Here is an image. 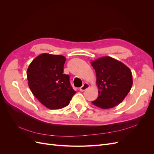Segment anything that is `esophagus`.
<instances>
[{
    "label": "esophagus",
    "mask_w": 154,
    "mask_h": 154,
    "mask_svg": "<svg viewBox=\"0 0 154 154\" xmlns=\"http://www.w3.org/2000/svg\"><path fill=\"white\" fill-rule=\"evenodd\" d=\"M88 87H89V85H88L87 83H83V85L80 88V91L82 92L85 91V90L87 89Z\"/></svg>",
    "instance_id": "esophagus-1"
}]
</instances>
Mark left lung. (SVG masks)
<instances>
[{"label": "left lung", "mask_w": 154, "mask_h": 154, "mask_svg": "<svg viewBox=\"0 0 154 154\" xmlns=\"http://www.w3.org/2000/svg\"><path fill=\"white\" fill-rule=\"evenodd\" d=\"M96 75L98 97L93 105L106 109L113 108L125 99L132 86V72L124 63L110 57L91 62Z\"/></svg>", "instance_id": "left-lung-1"}]
</instances>
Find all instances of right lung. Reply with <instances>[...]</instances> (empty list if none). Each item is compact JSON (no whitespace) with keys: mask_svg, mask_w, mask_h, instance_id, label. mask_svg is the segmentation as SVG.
<instances>
[{"mask_svg":"<svg viewBox=\"0 0 154 154\" xmlns=\"http://www.w3.org/2000/svg\"><path fill=\"white\" fill-rule=\"evenodd\" d=\"M66 60L62 55L43 53L32 60L27 69V78L32 93L49 109L67 106L76 93L69 76L63 74Z\"/></svg>","mask_w":154,"mask_h":154,"instance_id":"obj_1","label":"right lung"}]
</instances>
